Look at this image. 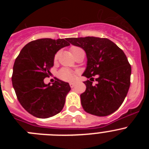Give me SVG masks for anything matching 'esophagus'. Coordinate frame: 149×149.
Wrapping results in <instances>:
<instances>
[{
    "mask_svg": "<svg viewBox=\"0 0 149 149\" xmlns=\"http://www.w3.org/2000/svg\"><path fill=\"white\" fill-rule=\"evenodd\" d=\"M69 85H70L71 87L73 88L74 86V85H75V82H70L69 83Z\"/></svg>",
    "mask_w": 149,
    "mask_h": 149,
    "instance_id": "obj_1",
    "label": "esophagus"
}]
</instances>
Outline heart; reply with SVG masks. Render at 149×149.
I'll return each mask as SVG.
<instances>
[{"label": "heart", "mask_w": 149, "mask_h": 149, "mask_svg": "<svg viewBox=\"0 0 149 149\" xmlns=\"http://www.w3.org/2000/svg\"><path fill=\"white\" fill-rule=\"evenodd\" d=\"M81 48H77V47H72V48H71V52H72V55L74 56V55L77 53V51H81ZM59 52L55 54L54 60H57ZM58 75L59 77H60V78H61L63 81H72V79L74 78V73L72 70H70V69H68V68H63V69H61V70L60 71Z\"/></svg>", "instance_id": "b5f03b06"}]
</instances>
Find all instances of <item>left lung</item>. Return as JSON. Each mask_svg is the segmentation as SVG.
Masks as SVG:
<instances>
[{
  "instance_id": "1",
  "label": "left lung",
  "mask_w": 149,
  "mask_h": 149,
  "mask_svg": "<svg viewBox=\"0 0 149 149\" xmlns=\"http://www.w3.org/2000/svg\"><path fill=\"white\" fill-rule=\"evenodd\" d=\"M73 45L83 48L87 63L82 75L86 91L81 95V105L86 113L106 116L123 103L131 84V67L121 48L106 38L86 36L67 38ZM94 76L97 84L93 85Z\"/></svg>"
}]
</instances>
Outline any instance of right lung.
I'll return each instance as SVG.
<instances>
[{
	"mask_svg": "<svg viewBox=\"0 0 149 149\" xmlns=\"http://www.w3.org/2000/svg\"><path fill=\"white\" fill-rule=\"evenodd\" d=\"M69 45L64 39H37L26 45L15 59L13 86L21 105L33 116L46 119L63 110L71 89L68 83L56 79L51 86L44 79L51 73L56 52Z\"/></svg>",
	"mask_w": 149,
	"mask_h": 149,
	"instance_id": "add662e5",
	"label": "right lung"
}]
</instances>
